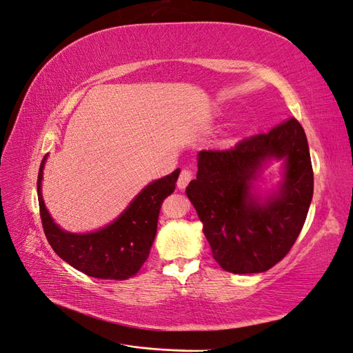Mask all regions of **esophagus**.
<instances>
[{
    "mask_svg": "<svg viewBox=\"0 0 353 353\" xmlns=\"http://www.w3.org/2000/svg\"><path fill=\"white\" fill-rule=\"evenodd\" d=\"M193 178V172L190 169H183L181 174L178 176V181H176V187L179 190H184L187 184L190 183V179Z\"/></svg>",
    "mask_w": 353,
    "mask_h": 353,
    "instance_id": "obj_1",
    "label": "esophagus"
}]
</instances>
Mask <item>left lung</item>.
Instances as JSON below:
<instances>
[{
    "mask_svg": "<svg viewBox=\"0 0 353 353\" xmlns=\"http://www.w3.org/2000/svg\"><path fill=\"white\" fill-rule=\"evenodd\" d=\"M272 158L285 160V178L263 201L252 193L253 181ZM312 190L308 140L290 117L231 150L201 151L196 179L185 193L219 265L231 273H260L283 260L299 237Z\"/></svg>",
    "mask_w": 353,
    "mask_h": 353,
    "instance_id": "left-lung-1",
    "label": "left lung"
}]
</instances>
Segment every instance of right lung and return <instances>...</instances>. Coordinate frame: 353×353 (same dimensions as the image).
Here are the masks:
<instances>
[{
	"instance_id": "1",
	"label": "right lung",
	"mask_w": 353,
	"mask_h": 353,
	"mask_svg": "<svg viewBox=\"0 0 353 353\" xmlns=\"http://www.w3.org/2000/svg\"><path fill=\"white\" fill-rule=\"evenodd\" d=\"M45 160L39 169L37 198L45 236L54 252L88 276L114 281L134 276L150 256L161 203L174 193L179 169L148 184L105 228L74 234L61 230L45 207L41 189Z\"/></svg>"
}]
</instances>
